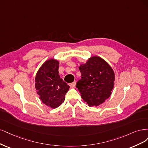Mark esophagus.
Returning <instances> with one entry per match:
<instances>
[{"instance_id":"34e87169","label":"esophagus","mask_w":148,"mask_h":148,"mask_svg":"<svg viewBox=\"0 0 148 148\" xmlns=\"http://www.w3.org/2000/svg\"><path fill=\"white\" fill-rule=\"evenodd\" d=\"M75 84H76L75 82H73V83L69 84V86H70L71 88H73V87H74L75 86Z\"/></svg>"}]
</instances>
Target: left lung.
Masks as SVG:
<instances>
[{"mask_svg": "<svg viewBox=\"0 0 148 148\" xmlns=\"http://www.w3.org/2000/svg\"><path fill=\"white\" fill-rule=\"evenodd\" d=\"M79 68L81 79L76 87L84 101L90 107L101 104L111 96L114 88L115 74L111 66L101 57L93 56Z\"/></svg>", "mask_w": 148, "mask_h": 148, "instance_id": "8db88e82", "label": "left lung"}]
</instances>
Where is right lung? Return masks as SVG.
<instances>
[{"label":"right lung","instance_id":"1","mask_svg":"<svg viewBox=\"0 0 148 148\" xmlns=\"http://www.w3.org/2000/svg\"><path fill=\"white\" fill-rule=\"evenodd\" d=\"M59 64L57 60H47L38 70L35 77V88L39 98L45 105L53 109L64 102L69 88L58 74Z\"/></svg>","mask_w":148,"mask_h":148}]
</instances>
